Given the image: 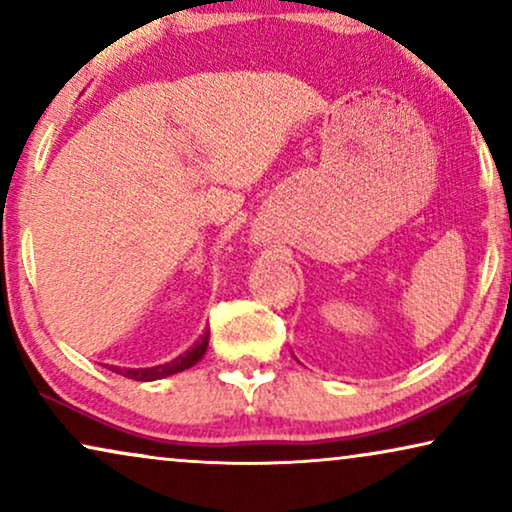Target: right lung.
Listing matches in <instances>:
<instances>
[{"label": "right lung", "mask_w": 512, "mask_h": 512, "mask_svg": "<svg viewBox=\"0 0 512 512\" xmlns=\"http://www.w3.org/2000/svg\"><path fill=\"white\" fill-rule=\"evenodd\" d=\"M209 345V331L200 335L198 340L193 342L191 349H186L184 354H179L177 359L163 363V366H153V368H118V366H109V370L114 373L128 377V380H137V382H153V380H163V377H170L174 373H181V370H188L195 366L202 356L207 352Z\"/></svg>", "instance_id": "right-lung-1"}]
</instances>
